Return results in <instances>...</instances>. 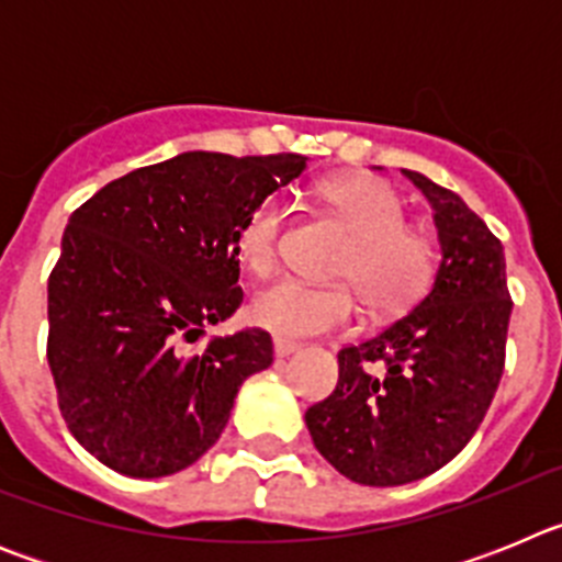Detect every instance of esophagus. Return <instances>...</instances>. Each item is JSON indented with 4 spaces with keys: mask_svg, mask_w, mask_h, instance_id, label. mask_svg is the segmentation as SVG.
Instances as JSON below:
<instances>
[{
    "mask_svg": "<svg viewBox=\"0 0 562 562\" xmlns=\"http://www.w3.org/2000/svg\"><path fill=\"white\" fill-rule=\"evenodd\" d=\"M272 349H276V357H290V355H295L301 346L292 340H284V337H276V340H272Z\"/></svg>",
    "mask_w": 562,
    "mask_h": 562,
    "instance_id": "34e87169",
    "label": "esophagus"
}]
</instances>
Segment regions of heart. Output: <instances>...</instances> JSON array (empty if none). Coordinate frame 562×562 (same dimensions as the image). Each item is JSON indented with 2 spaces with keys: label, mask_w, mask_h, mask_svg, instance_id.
I'll use <instances>...</instances> for the list:
<instances>
[{
  "label": "heart",
  "mask_w": 562,
  "mask_h": 562,
  "mask_svg": "<svg viewBox=\"0 0 562 562\" xmlns=\"http://www.w3.org/2000/svg\"><path fill=\"white\" fill-rule=\"evenodd\" d=\"M324 200L355 233V241L335 267V278L346 284L312 286L284 278L258 292L247 315L252 324L278 337H310L349 326L357 315L352 285L374 315H400L411 310L434 281V241L425 233L405 227L408 211L389 182L342 177L324 188ZM286 216V202L267 196L238 231V261L252 276L265 278L276 270Z\"/></svg>",
  "instance_id": "1"
}]
</instances>
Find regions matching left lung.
<instances>
[{
	"label": "left lung",
	"mask_w": 562,
	"mask_h": 562,
	"mask_svg": "<svg viewBox=\"0 0 562 562\" xmlns=\"http://www.w3.org/2000/svg\"><path fill=\"white\" fill-rule=\"evenodd\" d=\"M402 173L434 207V286L380 335L337 351L335 391L306 411L321 456L366 486L411 484L464 450L498 391L513 315L493 231L459 193Z\"/></svg>",
	"instance_id": "1"
}]
</instances>
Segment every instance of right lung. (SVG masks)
<instances>
[{"instance_id": "1", "label": "right lung", "mask_w": 562, "mask_h": 562, "mask_svg": "<svg viewBox=\"0 0 562 562\" xmlns=\"http://www.w3.org/2000/svg\"><path fill=\"white\" fill-rule=\"evenodd\" d=\"M304 154L186 151L103 186L67 222L47 284V362L69 434L114 473H180L216 445L265 329L200 342L241 304L236 238Z\"/></svg>"}]
</instances>
